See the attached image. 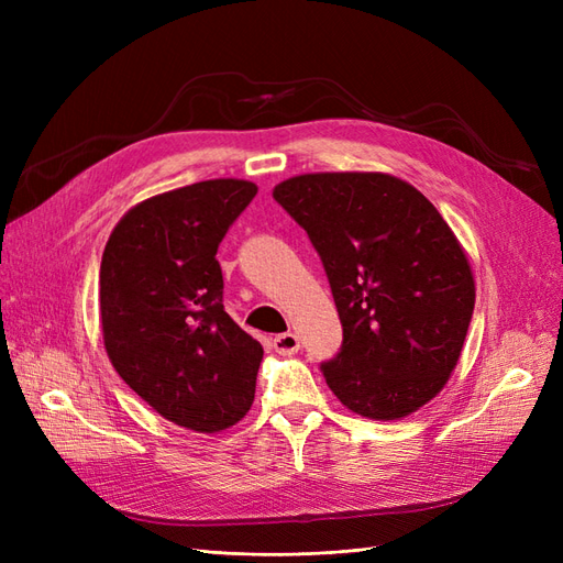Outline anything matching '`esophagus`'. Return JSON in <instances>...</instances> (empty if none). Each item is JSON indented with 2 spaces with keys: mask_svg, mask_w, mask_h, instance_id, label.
I'll return each instance as SVG.
<instances>
[{
  "mask_svg": "<svg viewBox=\"0 0 563 563\" xmlns=\"http://www.w3.org/2000/svg\"><path fill=\"white\" fill-rule=\"evenodd\" d=\"M272 345L279 354H296L300 350V338L296 333H282L272 340Z\"/></svg>",
  "mask_w": 563,
  "mask_h": 563,
  "instance_id": "1",
  "label": "esophagus"
}]
</instances>
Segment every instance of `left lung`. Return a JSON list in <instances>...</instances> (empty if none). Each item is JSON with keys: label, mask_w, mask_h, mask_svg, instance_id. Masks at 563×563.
Masks as SVG:
<instances>
[{"label": "left lung", "mask_w": 563, "mask_h": 563, "mask_svg": "<svg viewBox=\"0 0 563 563\" xmlns=\"http://www.w3.org/2000/svg\"><path fill=\"white\" fill-rule=\"evenodd\" d=\"M272 197L308 232L343 323L321 373L350 411L397 420L446 385L474 312L465 251L430 199L387 174H305Z\"/></svg>", "instance_id": "8db88e82"}]
</instances>
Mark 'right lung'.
I'll list each match as a JSON object with an SVG mask.
<instances>
[{
  "instance_id": "right-lung-1",
  "label": "right lung",
  "mask_w": 563,
  "mask_h": 563,
  "mask_svg": "<svg viewBox=\"0 0 563 563\" xmlns=\"http://www.w3.org/2000/svg\"><path fill=\"white\" fill-rule=\"evenodd\" d=\"M258 187L201 180L145 199L100 263V323L122 380L159 416L195 432L240 422L255 397L263 345L223 305L216 253Z\"/></svg>"
}]
</instances>
